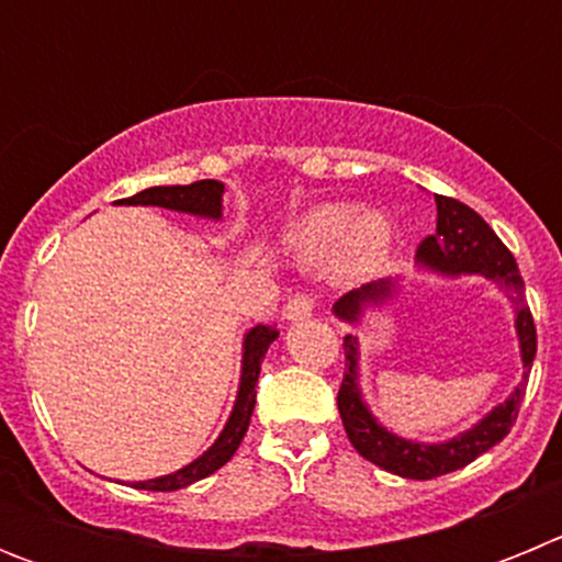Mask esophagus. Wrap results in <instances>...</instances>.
I'll return each mask as SVG.
<instances>
[{
	"mask_svg": "<svg viewBox=\"0 0 562 562\" xmlns=\"http://www.w3.org/2000/svg\"><path fill=\"white\" fill-rule=\"evenodd\" d=\"M315 312V297L306 295V292H297L284 304V317L286 321H306V317Z\"/></svg>",
	"mask_w": 562,
	"mask_h": 562,
	"instance_id": "esophagus-1",
	"label": "esophagus"
}]
</instances>
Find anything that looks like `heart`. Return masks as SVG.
<instances>
[{
    "mask_svg": "<svg viewBox=\"0 0 562 562\" xmlns=\"http://www.w3.org/2000/svg\"><path fill=\"white\" fill-rule=\"evenodd\" d=\"M290 247L304 265L331 256L337 276L360 281L385 267L394 247V227L380 211L355 213L349 205H317L292 225Z\"/></svg>",
    "mask_w": 562,
    "mask_h": 562,
    "instance_id": "b5f03b06",
    "label": "heart"
}]
</instances>
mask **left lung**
Listing matches in <instances>:
<instances>
[{"mask_svg": "<svg viewBox=\"0 0 562 562\" xmlns=\"http://www.w3.org/2000/svg\"><path fill=\"white\" fill-rule=\"evenodd\" d=\"M419 265L439 276H484L493 278L495 284L504 286V292L515 304V329L520 340V360L524 369H532L535 351H538V331H535L532 312L524 301V278H520L515 256L506 250V245L495 236V231L481 220L473 207L453 196H439L436 193V233L419 245ZM396 295V281H374L360 290L342 295L335 304V315L346 324H357L362 310L374 304H385ZM342 351H346V374H342L340 391H337V411H340L342 428L362 459L371 464L402 475V479L428 481L436 475L453 473L470 461L479 459L490 448H495L509 428L518 419L520 402L526 391V374L518 389L509 394V400L501 402L479 425H473L464 434L453 436L439 445H422V441L402 439L391 434L371 416L369 405L362 402L360 382H357V337H342Z\"/></svg>", "mask_w": 562, "mask_h": 562, "instance_id": "1", "label": "left lung"}]
</instances>
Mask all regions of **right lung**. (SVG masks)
I'll return each mask as SVG.
<instances>
[{
    "mask_svg": "<svg viewBox=\"0 0 562 562\" xmlns=\"http://www.w3.org/2000/svg\"><path fill=\"white\" fill-rule=\"evenodd\" d=\"M222 193L225 186L216 180H200L191 182V186H154L146 191L134 193L128 200H117V205H154V207H168V211L180 213H193V216H202V220H222ZM278 331L272 326H261L250 329L245 335V355H241V382H238L236 405L231 411V419H227L225 430L220 434V439L213 441L211 448L200 456L196 461H191L188 467L177 470L171 475H160V479L151 481H137V490H151V493H173V490H182V486L193 484V481L207 479L211 473H216L220 467H225L233 459V453L238 450L241 439H245L247 428H250V416L256 408V382L258 371H261V360H265L270 342L276 340Z\"/></svg>",
    "mask_w": 562,
    "mask_h": 562,
    "instance_id": "1",
    "label": "right lung"
}]
</instances>
